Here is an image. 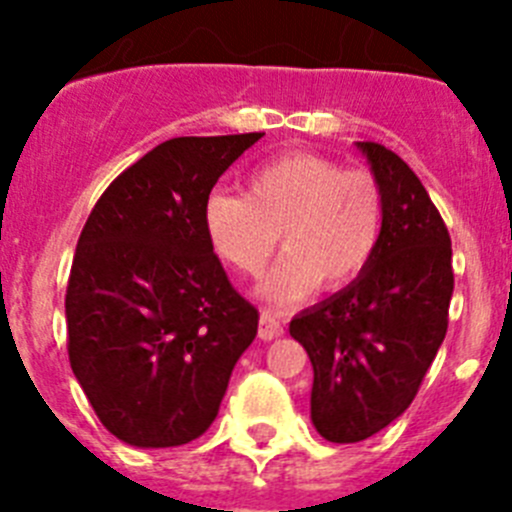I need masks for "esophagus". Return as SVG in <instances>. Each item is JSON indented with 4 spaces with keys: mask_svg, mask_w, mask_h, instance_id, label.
Returning a JSON list of instances; mask_svg holds the SVG:
<instances>
[{
    "mask_svg": "<svg viewBox=\"0 0 512 512\" xmlns=\"http://www.w3.org/2000/svg\"><path fill=\"white\" fill-rule=\"evenodd\" d=\"M282 333H284V323H282V318H279L277 312H271V310L261 312V318H259V338H261V341H274V338H279Z\"/></svg>",
    "mask_w": 512,
    "mask_h": 512,
    "instance_id": "34e87169",
    "label": "esophagus"
}]
</instances>
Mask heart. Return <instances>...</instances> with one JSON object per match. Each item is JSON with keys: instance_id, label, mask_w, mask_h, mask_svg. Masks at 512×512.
<instances>
[{"instance_id": "b5f03b06", "label": "heart", "mask_w": 512, "mask_h": 512, "mask_svg": "<svg viewBox=\"0 0 512 512\" xmlns=\"http://www.w3.org/2000/svg\"><path fill=\"white\" fill-rule=\"evenodd\" d=\"M202 228L217 259L243 274L264 269L282 233L287 251L256 292L295 305L320 282L343 289L369 269L382 241V189L366 169L287 153L248 176V194H207Z\"/></svg>"}]
</instances>
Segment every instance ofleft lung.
<instances>
[{
	"label": "left lung",
	"mask_w": 512,
	"mask_h": 512,
	"mask_svg": "<svg viewBox=\"0 0 512 512\" xmlns=\"http://www.w3.org/2000/svg\"><path fill=\"white\" fill-rule=\"evenodd\" d=\"M356 148L382 189V241L354 284L289 323L312 364V425L333 443L364 441L410 408L454 295L449 230L420 179L390 148Z\"/></svg>",
	"instance_id": "1"
}]
</instances>
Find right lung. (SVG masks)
Returning <instances> with one entry per match:
<instances>
[{"mask_svg": "<svg viewBox=\"0 0 512 512\" xmlns=\"http://www.w3.org/2000/svg\"><path fill=\"white\" fill-rule=\"evenodd\" d=\"M264 133L171 138L104 189L66 287L69 361L102 425L138 449L200 438L259 310L202 228L217 179Z\"/></svg>", "mask_w": 512, "mask_h": 512, "instance_id": "add662e5", "label": "right lung"}]
</instances>
